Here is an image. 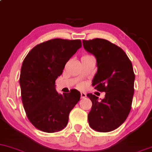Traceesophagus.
Masks as SVG:
<instances>
[{
    "label": "esophagus",
    "mask_w": 152,
    "mask_h": 152,
    "mask_svg": "<svg viewBox=\"0 0 152 152\" xmlns=\"http://www.w3.org/2000/svg\"><path fill=\"white\" fill-rule=\"evenodd\" d=\"M86 97V94L84 93V92H81V99H84Z\"/></svg>",
    "instance_id": "34e87169"
}]
</instances>
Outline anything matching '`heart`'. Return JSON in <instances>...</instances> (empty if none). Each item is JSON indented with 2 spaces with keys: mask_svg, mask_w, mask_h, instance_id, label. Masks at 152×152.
<instances>
[{
  "mask_svg": "<svg viewBox=\"0 0 152 152\" xmlns=\"http://www.w3.org/2000/svg\"><path fill=\"white\" fill-rule=\"evenodd\" d=\"M89 56V55H85V56ZM78 86H79L80 88H81V87H83V83H80V84L78 85Z\"/></svg>",
  "mask_w": 152,
  "mask_h": 152,
  "instance_id": "obj_1",
  "label": "heart"
}]
</instances>
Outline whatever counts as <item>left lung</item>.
I'll use <instances>...</instances> for the list:
<instances>
[{"mask_svg": "<svg viewBox=\"0 0 152 152\" xmlns=\"http://www.w3.org/2000/svg\"><path fill=\"white\" fill-rule=\"evenodd\" d=\"M83 45L96 58L98 70L92 86L106 92L102 101L92 94H87L92 102L88 124L97 132H111L125 121L132 108L135 79L133 66L126 53L107 40H83Z\"/></svg>", "mask_w": 152, "mask_h": 152, "instance_id": "8db88e82", "label": "left lung"}]
</instances>
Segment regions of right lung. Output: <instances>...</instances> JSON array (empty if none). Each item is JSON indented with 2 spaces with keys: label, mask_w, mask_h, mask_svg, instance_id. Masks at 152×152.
Instances as JSON below:
<instances>
[{
  "label": "right lung",
  "mask_w": 152,
  "mask_h": 152,
  "mask_svg": "<svg viewBox=\"0 0 152 152\" xmlns=\"http://www.w3.org/2000/svg\"><path fill=\"white\" fill-rule=\"evenodd\" d=\"M81 47V40L54 38L35 46L23 60L19 79L23 105L28 120L38 129L53 133L67 125L81 94L72 89L59 94L55 81Z\"/></svg>",
  "instance_id": "right-lung-1"
}]
</instances>
